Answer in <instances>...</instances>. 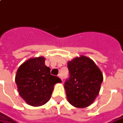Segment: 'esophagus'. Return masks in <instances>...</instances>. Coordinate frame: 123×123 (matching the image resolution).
<instances>
[{
	"mask_svg": "<svg viewBox=\"0 0 123 123\" xmlns=\"http://www.w3.org/2000/svg\"><path fill=\"white\" fill-rule=\"evenodd\" d=\"M58 76H59V78L63 81V76H62V75L61 74H58Z\"/></svg>",
	"mask_w": 123,
	"mask_h": 123,
	"instance_id": "34e87169",
	"label": "esophagus"
}]
</instances>
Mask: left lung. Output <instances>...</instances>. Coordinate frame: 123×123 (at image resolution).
<instances>
[{
  "mask_svg": "<svg viewBox=\"0 0 123 123\" xmlns=\"http://www.w3.org/2000/svg\"><path fill=\"white\" fill-rule=\"evenodd\" d=\"M70 78L64 84L69 103L79 108L89 106L99 93L103 74L93 60L85 55L68 62Z\"/></svg>",
  "mask_w": 123,
  "mask_h": 123,
  "instance_id": "left-lung-1",
  "label": "left lung"
}]
</instances>
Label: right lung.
I'll use <instances>...</instances> for the list:
<instances>
[{
	"instance_id": "add662e5",
	"label": "right lung",
	"mask_w": 123,
	"mask_h": 123,
	"mask_svg": "<svg viewBox=\"0 0 123 123\" xmlns=\"http://www.w3.org/2000/svg\"><path fill=\"white\" fill-rule=\"evenodd\" d=\"M43 56L30 58L21 64L15 74L19 94L28 104L43 106L51 97L54 85L62 83L57 76L51 74Z\"/></svg>"
}]
</instances>
